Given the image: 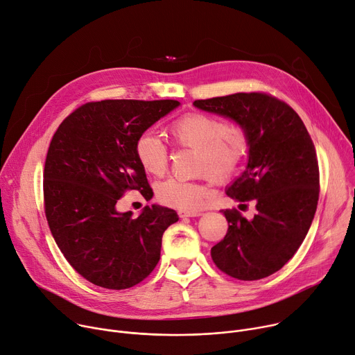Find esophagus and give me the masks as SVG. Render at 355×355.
Wrapping results in <instances>:
<instances>
[{"label":"esophagus","instance_id":"1","mask_svg":"<svg viewBox=\"0 0 355 355\" xmlns=\"http://www.w3.org/2000/svg\"><path fill=\"white\" fill-rule=\"evenodd\" d=\"M180 219H186V217H196V216H200L202 213L200 211H184V210H179L178 211Z\"/></svg>","mask_w":355,"mask_h":355}]
</instances>
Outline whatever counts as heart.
Returning a JSON list of instances; mask_svg holds the SVG:
<instances>
[{
    "label": "heart",
    "mask_w": 355,
    "mask_h": 355,
    "mask_svg": "<svg viewBox=\"0 0 355 355\" xmlns=\"http://www.w3.org/2000/svg\"><path fill=\"white\" fill-rule=\"evenodd\" d=\"M169 133L175 144L195 149L196 171L207 176L223 180L229 178L241 163L248 152V135L240 125H230L222 119L206 114H186L173 121ZM136 159L142 169L160 178L168 169V148L152 132L142 133L135 144ZM157 199L166 206L198 211L203 209L210 196L211 189L207 184H198L169 179L157 186Z\"/></svg>",
    "instance_id": "b5f03b06"
}]
</instances>
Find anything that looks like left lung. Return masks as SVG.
<instances>
[{
  "label": "left lung",
  "instance_id": "8db88e82",
  "mask_svg": "<svg viewBox=\"0 0 355 355\" xmlns=\"http://www.w3.org/2000/svg\"><path fill=\"white\" fill-rule=\"evenodd\" d=\"M193 105L246 130L248 165L226 195L236 202L254 200L257 210L253 219L223 210L229 229L211 248V259L230 277L264 279L295 254L313 223L320 187L314 144L293 109L266 94H234Z\"/></svg>",
  "mask_w": 355,
  "mask_h": 355
}]
</instances>
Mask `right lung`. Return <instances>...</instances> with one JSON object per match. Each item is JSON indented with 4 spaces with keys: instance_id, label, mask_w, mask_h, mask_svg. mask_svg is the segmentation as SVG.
Here are the masks:
<instances>
[{
    "instance_id": "add662e5",
    "label": "right lung",
    "mask_w": 355,
    "mask_h": 355,
    "mask_svg": "<svg viewBox=\"0 0 355 355\" xmlns=\"http://www.w3.org/2000/svg\"><path fill=\"white\" fill-rule=\"evenodd\" d=\"M178 101L107 99L78 107L52 136L44 169L45 214L60 250L95 286L123 290L146 279L160 259L162 236L179 220L152 205L138 217L118 211L125 190L150 199L135 144Z\"/></svg>"
}]
</instances>
